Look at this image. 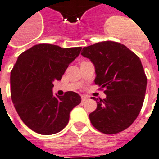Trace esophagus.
<instances>
[{
	"mask_svg": "<svg viewBox=\"0 0 159 159\" xmlns=\"http://www.w3.org/2000/svg\"><path fill=\"white\" fill-rule=\"evenodd\" d=\"M88 98H89V97H88V96H86V95H82V96H81V100H82V102L86 101Z\"/></svg>",
	"mask_w": 159,
	"mask_h": 159,
	"instance_id": "esophagus-1",
	"label": "esophagus"
}]
</instances>
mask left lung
I'll return each mask as SVG.
<instances>
[{"label":"left lung","mask_w":159,"mask_h":159,"mask_svg":"<svg viewBox=\"0 0 159 159\" xmlns=\"http://www.w3.org/2000/svg\"><path fill=\"white\" fill-rule=\"evenodd\" d=\"M81 55L94 65V82L104 89L105 99L96 98L97 108L89 114L98 130L113 134L127 129L144 103L147 77L141 61L125 45L105 41L83 48Z\"/></svg>","instance_id":"8db88e82"}]
</instances>
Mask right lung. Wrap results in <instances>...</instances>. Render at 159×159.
<instances>
[{"mask_svg":"<svg viewBox=\"0 0 159 159\" xmlns=\"http://www.w3.org/2000/svg\"><path fill=\"white\" fill-rule=\"evenodd\" d=\"M81 47L62 48L38 44L18 57L11 73V99L23 122L40 134H53L66 127L72 109L81 102L69 91L54 96L53 81L61 80Z\"/></svg>","mask_w":159,"mask_h":159,"instance_id":"right-lung-1","label":"right lung"}]
</instances>
